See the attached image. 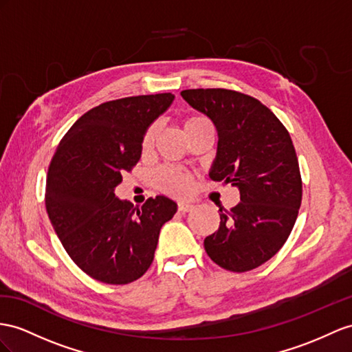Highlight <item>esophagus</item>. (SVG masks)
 <instances>
[{"mask_svg": "<svg viewBox=\"0 0 352 352\" xmlns=\"http://www.w3.org/2000/svg\"><path fill=\"white\" fill-rule=\"evenodd\" d=\"M193 208H195V206H193L192 204H187V202H178V211H179V212H183V214H186V212H190Z\"/></svg>", "mask_w": 352, "mask_h": 352, "instance_id": "obj_1", "label": "esophagus"}]
</instances>
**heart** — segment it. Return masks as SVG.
<instances>
[{
	"label": "heart",
	"mask_w": 352,
	"mask_h": 352,
	"mask_svg": "<svg viewBox=\"0 0 352 352\" xmlns=\"http://www.w3.org/2000/svg\"><path fill=\"white\" fill-rule=\"evenodd\" d=\"M201 122H205L204 117H199V116L188 117V119L184 122V129L186 131L190 129L192 126L199 124ZM156 131H157L156 124H153L146 131V133H144L142 144H141L142 150H148L151 147V144H153V141H155V137H156ZM156 183L162 188V190H165L168 193L184 195L190 190L192 178L188 174L183 173V170H179L174 166H165V168L157 170Z\"/></svg>",
	"instance_id": "heart-1"
}]
</instances>
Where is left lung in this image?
Returning a JSON list of instances; mask_svg holds the SVG:
<instances>
[{"label": "left lung", "mask_w": 352, "mask_h": 352, "mask_svg": "<svg viewBox=\"0 0 352 352\" xmlns=\"http://www.w3.org/2000/svg\"><path fill=\"white\" fill-rule=\"evenodd\" d=\"M184 101L217 129L214 182L239 188L241 202L220 214L204 247L214 263L247 272L272 258L297 219L302 178L290 133L256 98L228 89L183 90Z\"/></svg>", "instance_id": "obj_1"}]
</instances>
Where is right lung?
Wrapping results in <instances>:
<instances>
[{
	"label": "right lung",
	"instance_id": "right-lung-1",
	"mask_svg": "<svg viewBox=\"0 0 352 352\" xmlns=\"http://www.w3.org/2000/svg\"><path fill=\"white\" fill-rule=\"evenodd\" d=\"M173 94L129 96L85 113L60 140L46 182V210L73 262L96 281L129 284L150 267L164 224L177 204L148 197L141 208L114 195L138 164L148 126Z\"/></svg>",
	"mask_w": 352,
	"mask_h": 352
}]
</instances>
